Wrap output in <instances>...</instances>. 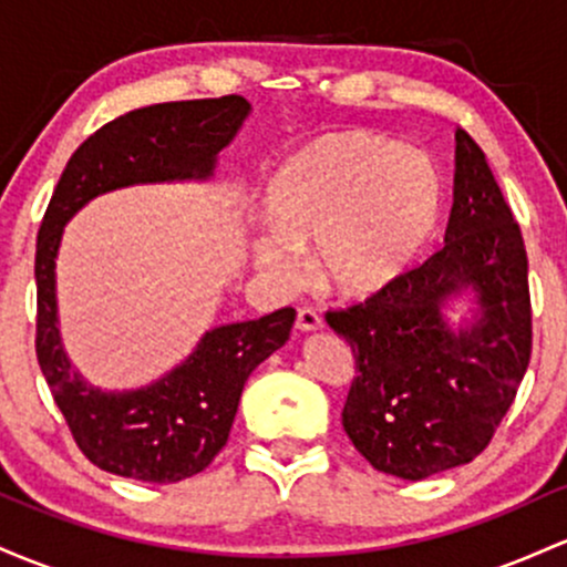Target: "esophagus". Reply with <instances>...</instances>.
Masks as SVG:
<instances>
[{"label":"esophagus","instance_id":"34e87169","mask_svg":"<svg viewBox=\"0 0 567 567\" xmlns=\"http://www.w3.org/2000/svg\"><path fill=\"white\" fill-rule=\"evenodd\" d=\"M323 327V318L316 313L313 308H300V313H297V329L300 332H316V329Z\"/></svg>","mask_w":567,"mask_h":567}]
</instances>
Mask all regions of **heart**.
I'll return each mask as SVG.
<instances>
[{
    "instance_id": "b5f03b06",
    "label": "heart",
    "mask_w": 567,
    "mask_h": 567,
    "mask_svg": "<svg viewBox=\"0 0 567 567\" xmlns=\"http://www.w3.org/2000/svg\"><path fill=\"white\" fill-rule=\"evenodd\" d=\"M442 176L423 152L364 128L323 133L272 171L262 206L272 230L254 235V265L276 281L316 249L332 297L385 295L417 262L442 219Z\"/></svg>"
}]
</instances>
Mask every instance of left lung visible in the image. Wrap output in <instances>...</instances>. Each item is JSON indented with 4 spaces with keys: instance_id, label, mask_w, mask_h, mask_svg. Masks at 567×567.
<instances>
[{
    "instance_id": "obj_1",
    "label": "left lung",
    "mask_w": 567,
    "mask_h": 567,
    "mask_svg": "<svg viewBox=\"0 0 567 567\" xmlns=\"http://www.w3.org/2000/svg\"><path fill=\"white\" fill-rule=\"evenodd\" d=\"M472 290V322L455 330L443 308ZM523 233L485 161L457 128L455 189L444 249L385 295L327 323L351 346L355 378L342 429L378 472L425 480L472 463L523 383L533 348Z\"/></svg>"
}]
</instances>
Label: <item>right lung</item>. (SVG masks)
<instances>
[{
    "label": "right lung",
    "instance_id": "1",
    "mask_svg": "<svg viewBox=\"0 0 567 567\" xmlns=\"http://www.w3.org/2000/svg\"><path fill=\"white\" fill-rule=\"evenodd\" d=\"M251 104L244 95L168 101L112 120L78 146L37 235V361L82 455L138 482L200 474L227 444L246 380L289 340L297 310L216 327L179 367L136 391L87 385L63 351L55 257L63 225L87 200L131 184L206 182Z\"/></svg>",
    "mask_w": 567,
    "mask_h": 567
}]
</instances>
